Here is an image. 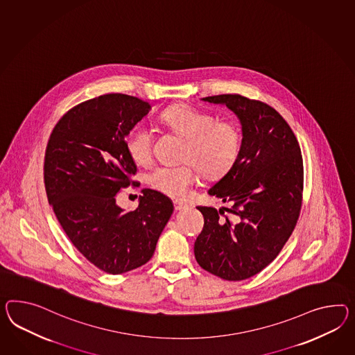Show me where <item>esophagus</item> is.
I'll return each mask as SVG.
<instances>
[{
  "mask_svg": "<svg viewBox=\"0 0 355 355\" xmlns=\"http://www.w3.org/2000/svg\"><path fill=\"white\" fill-rule=\"evenodd\" d=\"M173 207L176 211H180V209H184L185 207H188V205L187 203H184L182 200H173Z\"/></svg>",
  "mask_w": 355,
  "mask_h": 355,
  "instance_id": "esophagus-1",
  "label": "esophagus"
}]
</instances>
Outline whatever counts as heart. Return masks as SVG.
Listing matches in <instances>:
<instances>
[{"mask_svg":"<svg viewBox=\"0 0 355 355\" xmlns=\"http://www.w3.org/2000/svg\"><path fill=\"white\" fill-rule=\"evenodd\" d=\"M173 134L185 140L179 166H158L148 173V185L164 196L184 198L200 173L207 179H220L236 164L242 149V130L234 119L218 117L191 105L168 107L159 116ZM126 150L139 164L152 161L153 135L146 125H137L128 132Z\"/></svg>","mask_w":355,"mask_h":355,"instance_id":"b5f03b06","label":"heart"}]
</instances>
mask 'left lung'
Instances as JSON below:
<instances>
[{
  "mask_svg": "<svg viewBox=\"0 0 355 355\" xmlns=\"http://www.w3.org/2000/svg\"><path fill=\"white\" fill-rule=\"evenodd\" d=\"M202 101L234 112L243 140L234 167L209 189L232 207H198L205 225L194 254L209 273L243 281L273 261L296 227L304 184L300 146L282 116L263 101L238 94Z\"/></svg>",
  "mask_w": 355,
  "mask_h": 355,
  "instance_id": "1",
  "label": "left lung"
}]
</instances>
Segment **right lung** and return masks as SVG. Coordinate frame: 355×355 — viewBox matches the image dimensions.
I'll list each match as a JSON object with an SVG mask.
<instances>
[{"instance_id": "add662e5", "label": "right lung", "mask_w": 355, "mask_h": 355, "mask_svg": "<svg viewBox=\"0 0 355 355\" xmlns=\"http://www.w3.org/2000/svg\"><path fill=\"white\" fill-rule=\"evenodd\" d=\"M149 110V103L125 94L83 101L59 119L46 146L49 203L73 245L105 273L148 263L173 215L171 200L152 189H143L134 211L116 202L137 182L126 137Z\"/></svg>"}]
</instances>
